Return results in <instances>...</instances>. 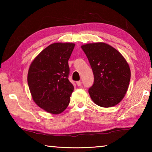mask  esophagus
<instances>
[{
  "mask_svg": "<svg viewBox=\"0 0 152 152\" xmlns=\"http://www.w3.org/2000/svg\"><path fill=\"white\" fill-rule=\"evenodd\" d=\"M76 84H77V85H78V86H80L82 85V82H81L80 81H77V82H76Z\"/></svg>",
  "mask_w": 152,
  "mask_h": 152,
  "instance_id": "obj_1",
  "label": "esophagus"
}]
</instances>
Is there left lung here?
I'll use <instances>...</instances> for the list:
<instances>
[{
    "label": "left lung",
    "instance_id": "8db88e82",
    "mask_svg": "<svg viewBox=\"0 0 152 152\" xmlns=\"http://www.w3.org/2000/svg\"><path fill=\"white\" fill-rule=\"evenodd\" d=\"M91 64L94 83L88 89L95 104L110 107L121 101L127 91L131 78L129 64L116 49L105 43L81 46Z\"/></svg>",
    "mask_w": 152,
    "mask_h": 152
}]
</instances>
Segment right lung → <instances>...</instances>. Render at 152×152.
<instances>
[{"label": "right lung", "mask_w": 152, "mask_h": 152, "mask_svg": "<svg viewBox=\"0 0 152 152\" xmlns=\"http://www.w3.org/2000/svg\"><path fill=\"white\" fill-rule=\"evenodd\" d=\"M75 44L55 43L48 46L31 64L27 82L33 100L51 114H60L70 103L74 86L69 81L68 61Z\"/></svg>", "instance_id": "add662e5"}]
</instances>
